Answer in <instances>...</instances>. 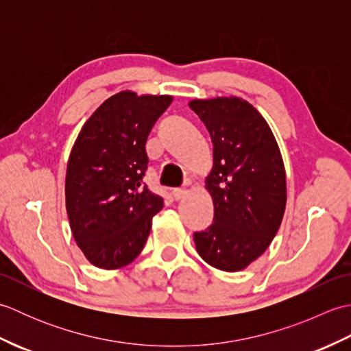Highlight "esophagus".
<instances>
[{
	"instance_id": "34e87169",
	"label": "esophagus",
	"mask_w": 351,
	"mask_h": 351,
	"mask_svg": "<svg viewBox=\"0 0 351 351\" xmlns=\"http://www.w3.org/2000/svg\"><path fill=\"white\" fill-rule=\"evenodd\" d=\"M187 190H182V189H175L173 191H171V196H173L175 200H181L184 199L185 196H187Z\"/></svg>"
}]
</instances>
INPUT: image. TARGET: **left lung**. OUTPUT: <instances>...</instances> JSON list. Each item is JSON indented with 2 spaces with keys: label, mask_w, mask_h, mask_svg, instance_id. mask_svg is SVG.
I'll return each instance as SVG.
<instances>
[{
  "label": "left lung",
  "mask_w": 351,
  "mask_h": 351,
  "mask_svg": "<svg viewBox=\"0 0 351 351\" xmlns=\"http://www.w3.org/2000/svg\"><path fill=\"white\" fill-rule=\"evenodd\" d=\"M190 108L213 141L205 189L214 223L195 234L197 253L223 271H240L278 234L287 206V173L274 134L263 114L238 96L191 99Z\"/></svg>",
  "instance_id": "obj_1"
}]
</instances>
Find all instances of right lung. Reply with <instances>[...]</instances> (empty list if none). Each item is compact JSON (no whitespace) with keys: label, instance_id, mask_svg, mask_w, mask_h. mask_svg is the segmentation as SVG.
Listing matches in <instances>:
<instances>
[{"label":"right lung","instance_id":"obj_1","mask_svg":"<svg viewBox=\"0 0 351 351\" xmlns=\"http://www.w3.org/2000/svg\"><path fill=\"white\" fill-rule=\"evenodd\" d=\"M173 96L122 90L93 111L68 160L66 211L77 245L90 264H131L151 232L162 199L143 185L146 140Z\"/></svg>","mask_w":351,"mask_h":351}]
</instances>
